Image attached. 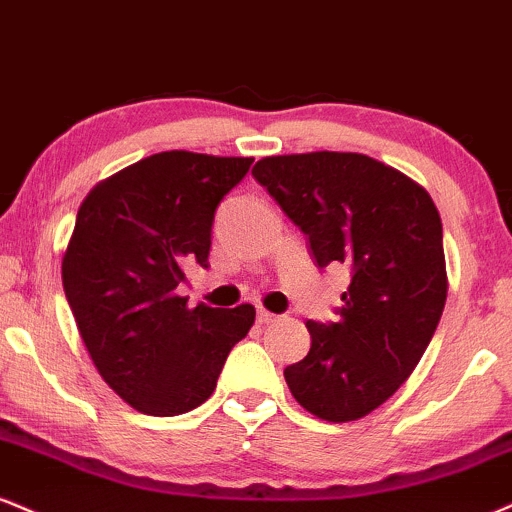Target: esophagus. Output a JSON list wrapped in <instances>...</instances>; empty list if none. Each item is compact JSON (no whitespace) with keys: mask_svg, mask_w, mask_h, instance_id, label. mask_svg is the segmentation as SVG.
<instances>
[{"mask_svg":"<svg viewBox=\"0 0 512 512\" xmlns=\"http://www.w3.org/2000/svg\"><path fill=\"white\" fill-rule=\"evenodd\" d=\"M257 322H260V324H272V322H276V315H274V312L264 310V307H257Z\"/></svg>","mask_w":512,"mask_h":512,"instance_id":"esophagus-1","label":"esophagus"}]
</instances>
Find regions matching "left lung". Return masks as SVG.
<instances>
[{
	"label": "left lung",
	"instance_id": "8db88e82",
	"mask_svg": "<svg viewBox=\"0 0 512 512\" xmlns=\"http://www.w3.org/2000/svg\"><path fill=\"white\" fill-rule=\"evenodd\" d=\"M252 176L305 233L319 269H350L336 322L307 319L312 346L283 369L288 389L319 420H360L400 389L439 326V212L422 186L357 152L264 157Z\"/></svg>",
	"mask_w": 512,
	"mask_h": 512
}]
</instances>
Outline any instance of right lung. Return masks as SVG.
Masks as SVG:
<instances>
[{
    "label": "right lung",
    "instance_id": "right-lung-1",
    "mask_svg": "<svg viewBox=\"0 0 512 512\" xmlns=\"http://www.w3.org/2000/svg\"><path fill=\"white\" fill-rule=\"evenodd\" d=\"M252 157L159 152L90 190L61 279L97 372L131 408L174 417L217 389L255 307L231 310L176 295L186 264L207 269L214 212Z\"/></svg>",
    "mask_w": 512,
    "mask_h": 512
}]
</instances>
